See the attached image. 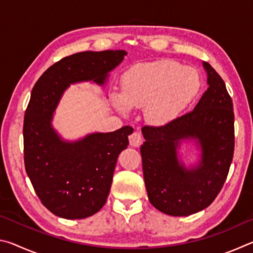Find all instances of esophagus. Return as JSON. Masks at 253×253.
<instances>
[{
	"label": "esophagus",
	"mask_w": 253,
	"mask_h": 253,
	"mask_svg": "<svg viewBox=\"0 0 253 253\" xmlns=\"http://www.w3.org/2000/svg\"><path fill=\"white\" fill-rule=\"evenodd\" d=\"M142 143H143V136L140 135V132L134 131L129 136V144L132 147H138Z\"/></svg>",
	"instance_id": "1"
}]
</instances>
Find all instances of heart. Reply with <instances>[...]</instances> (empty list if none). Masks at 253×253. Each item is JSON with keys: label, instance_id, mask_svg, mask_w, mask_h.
<instances>
[{"label": "heart", "instance_id": "obj_1", "mask_svg": "<svg viewBox=\"0 0 253 253\" xmlns=\"http://www.w3.org/2000/svg\"><path fill=\"white\" fill-rule=\"evenodd\" d=\"M201 88L199 72L173 60L137 63L122 80V91L111 93L115 108L123 115L143 107L148 123L164 126L175 121L194 100Z\"/></svg>", "mask_w": 253, "mask_h": 253}]
</instances>
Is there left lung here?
<instances>
[{"label":"left lung","mask_w":253,"mask_h":253,"mask_svg":"<svg viewBox=\"0 0 253 253\" xmlns=\"http://www.w3.org/2000/svg\"><path fill=\"white\" fill-rule=\"evenodd\" d=\"M208 89L188 114L162 127L142 128L144 181L149 202L172 216L208 208L228 176L234 151V114L224 81L207 62ZM197 160L186 164L181 147L190 145Z\"/></svg>","instance_id":"1"}]
</instances>
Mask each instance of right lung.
<instances>
[{
    "mask_svg": "<svg viewBox=\"0 0 253 253\" xmlns=\"http://www.w3.org/2000/svg\"><path fill=\"white\" fill-rule=\"evenodd\" d=\"M126 55L125 50L75 53L51 66L32 89L23 126L25 170L42 204L59 217L84 219L104 207L118 155L134 129L66 139L52 125L55 109L71 84L105 88Z\"/></svg>",
    "mask_w": 253,
    "mask_h": 253,
    "instance_id": "right-lung-1",
    "label": "right lung"
}]
</instances>
